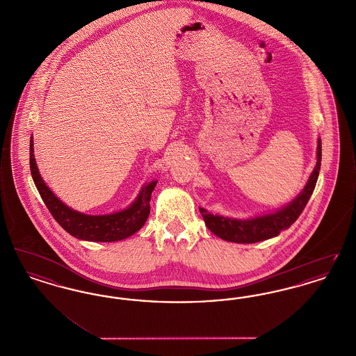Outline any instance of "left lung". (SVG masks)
I'll use <instances>...</instances> for the list:
<instances>
[{
	"instance_id": "left-lung-1",
	"label": "left lung",
	"mask_w": 356,
	"mask_h": 356,
	"mask_svg": "<svg viewBox=\"0 0 356 356\" xmlns=\"http://www.w3.org/2000/svg\"><path fill=\"white\" fill-rule=\"evenodd\" d=\"M321 161H322V141L319 138L318 161H316L315 170H312L308 179V183L302 191V193L283 209L275 213L254 218L251 220H236V219H228L218 215H212L207 209L200 208V213L203 215L205 225L216 236L232 243H243V244L257 243V241H263V240L277 236L283 229H287L288 227H291L303 212L316 186L319 170H321Z\"/></svg>"
}]
</instances>
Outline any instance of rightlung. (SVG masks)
Returning <instances> with one entry per match:
<instances>
[{"instance_id": "add662e5", "label": "right lung", "mask_w": 356, "mask_h": 356, "mask_svg": "<svg viewBox=\"0 0 356 356\" xmlns=\"http://www.w3.org/2000/svg\"><path fill=\"white\" fill-rule=\"evenodd\" d=\"M31 172L41 199L51 216L72 236L88 241H118L134 235L149 216L151 195L157 181L143 186L135 203L129 208L104 216H90L70 209L61 203L40 176L33 153V138H31Z\"/></svg>"}]
</instances>
